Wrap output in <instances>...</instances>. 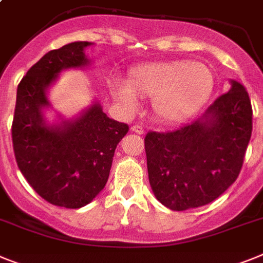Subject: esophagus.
<instances>
[{"instance_id": "obj_1", "label": "esophagus", "mask_w": 263, "mask_h": 263, "mask_svg": "<svg viewBox=\"0 0 263 263\" xmlns=\"http://www.w3.org/2000/svg\"><path fill=\"white\" fill-rule=\"evenodd\" d=\"M130 130L137 134H143V127L140 126V125H133V126L130 127Z\"/></svg>"}]
</instances>
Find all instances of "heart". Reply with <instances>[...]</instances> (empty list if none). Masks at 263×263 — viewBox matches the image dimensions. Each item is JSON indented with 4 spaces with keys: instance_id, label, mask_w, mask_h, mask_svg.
<instances>
[{
    "instance_id": "b5f03b06",
    "label": "heart",
    "mask_w": 263,
    "mask_h": 263,
    "mask_svg": "<svg viewBox=\"0 0 263 263\" xmlns=\"http://www.w3.org/2000/svg\"><path fill=\"white\" fill-rule=\"evenodd\" d=\"M212 69L187 60L156 62L130 71L127 82L114 80L110 93L126 113L140 107V98H152V109L161 122L177 123L196 114L212 96Z\"/></svg>"
}]
</instances>
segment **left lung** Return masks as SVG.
Here are the masks:
<instances>
[{"instance_id":"8db88e82","label":"left lung","mask_w":263,"mask_h":263,"mask_svg":"<svg viewBox=\"0 0 263 263\" xmlns=\"http://www.w3.org/2000/svg\"><path fill=\"white\" fill-rule=\"evenodd\" d=\"M251 118L248 91L230 80V90L196 121L167 133H147V173L156 198L177 212L218 198L241 172Z\"/></svg>"}]
</instances>
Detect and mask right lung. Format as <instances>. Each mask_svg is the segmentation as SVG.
I'll use <instances>...</instances> for the list:
<instances>
[{
	"mask_svg": "<svg viewBox=\"0 0 263 263\" xmlns=\"http://www.w3.org/2000/svg\"><path fill=\"white\" fill-rule=\"evenodd\" d=\"M93 42L76 41L49 53L30 67L17 87L12 138L17 165L44 199L55 206L80 209L104 190L117 145L126 123L109 118L94 100L77 116L66 118L53 109L49 90L67 69L91 65L85 53Z\"/></svg>",
	"mask_w": 263,
	"mask_h": 263,
	"instance_id": "1",
	"label": "right lung"
}]
</instances>
